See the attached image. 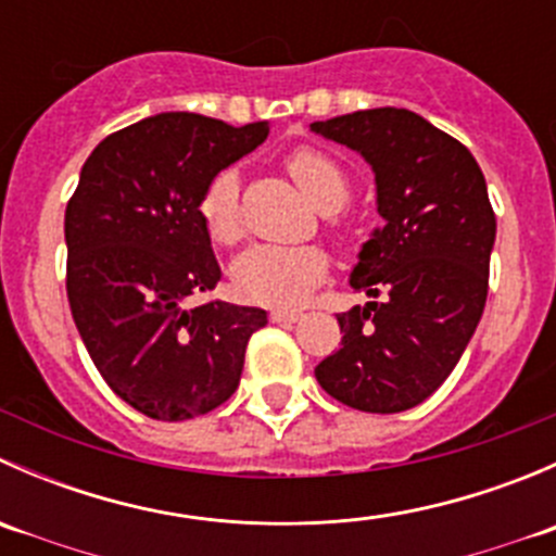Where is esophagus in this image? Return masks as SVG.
<instances>
[{
	"label": "esophagus",
	"mask_w": 556,
	"mask_h": 556,
	"mask_svg": "<svg viewBox=\"0 0 556 556\" xmlns=\"http://www.w3.org/2000/svg\"><path fill=\"white\" fill-rule=\"evenodd\" d=\"M301 317H304V312L301 309H274L271 312L274 323H299Z\"/></svg>",
	"instance_id": "esophagus-1"
}]
</instances>
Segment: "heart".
Returning <instances> with one entry per match:
<instances>
[{
  "instance_id": "heart-1",
  "label": "heart",
  "mask_w": 556,
  "mask_h": 556,
  "mask_svg": "<svg viewBox=\"0 0 556 556\" xmlns=\"http://www.w3.org/2000/svg\"><path fill=\"white\" fill-rule=\"evenodd\" d=\"M288 174L295 179L301 193L319 212H336L350 199L346 172L330 155L319 150L301 148L285 161ZM199 215L206 233L217 244H237L242 239V212H239V174L223 169L206 185L199 201ZM328 271V255L314 244L277 247L255 244L233 261V288L244 299L268 306L299 304L323 282Z\"/></svg>"
}]
</instances>
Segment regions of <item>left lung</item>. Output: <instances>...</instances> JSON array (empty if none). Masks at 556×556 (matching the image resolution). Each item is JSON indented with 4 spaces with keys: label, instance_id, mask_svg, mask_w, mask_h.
<instances>
[{
    "label": "left lung",
    "instance_id": "8db88e82",
    "mask_svg": "<svg viewBox=\"0 0 556 556\" xmlns=\"http://www.w3.org/2000/svg\"><path fill=\"white\" fill-rule=\"evenodd\" d=\"M312 131L366 159L384 220L350 274L371 301L336 314L341 346L314 377L357 412H406L444 384L484 312L495 244L484 174L412 110H361Z\"/></svg>",
    "mask_w": 556,
    "mask_h": 556
}]
</instances>
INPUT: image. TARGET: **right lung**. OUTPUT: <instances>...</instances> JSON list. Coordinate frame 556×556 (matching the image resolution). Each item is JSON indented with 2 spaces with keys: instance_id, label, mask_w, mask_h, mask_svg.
<instances>
[{
  "instance_id": "1",
  "label": "right lung",
  "mask_w": 556,
  "mask_h": 556,
  "mask_svg": "<svg viewBox=\"0 0 556 556\" xmlns=\"http://www.w3.org/2000/svg\"><path fill=\"white\" fill-rule=\"evenodd\" d=\"M268 137L195 112H161L110 134L66 204V295L93 366L150 419L182 422L239 387L257 306H190L220 282L199 215L217 172Z\"/></svg>"
}]
</instances>
